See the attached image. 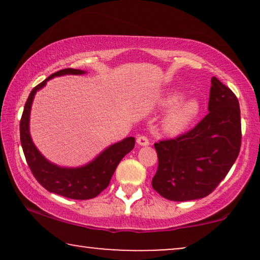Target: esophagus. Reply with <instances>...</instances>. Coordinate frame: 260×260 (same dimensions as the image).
Masks as SVG:
<instances>
[{"label": "esophagus", "mask_w": 260, "mask_h": 260, "mask_svg": "<svg viewBox=\"0 0 260 260\" xmlns=\"http://www.w3.org/2000/svg\"><path fill=\"white\" fill-rule=\"evenodd\" d=\"M137 144L141 145V147H147V145H149V140L145 136H140L137 138Z\"/></svg>", "instance_id": "esophagus-1"}]
</instances>
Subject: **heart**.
Masks as SVG:
<instances>
[{"label": "heart", "mask_w": 260, "mask_h": 260, "mask_svg": "<svg viewBox=\"0 0 260 260\" xmlns=\"http://www.w3.org/2000/svg\"><path fill=\"white\" fill-rule=\"evenodd\" d=\"M184 93L180 90L167 92L159 99L162 108L169 109L162 120V129L168 135L183 133L197 119L201 110L197 98L183 99Z\"/></svg>", "instance_id": "obj_1"}]
</instances>
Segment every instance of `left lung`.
Masks as SVG:
<instances>
[{
	"label": "left lung",
	"instance_id": "8db88e82",
	"mask_svg": "<svg viewBox=\"0 0 260 260\" xmlns=\"http://www.w3.org/2000/svg\"><path fill=\"white\" fill-rule=\"evenodd\" d=\"M211 83L208 115L189 133L155 143L158 168L151 184L168 200L207 197L225 179L239 155V102L215 77Z\"/></svg>",
	"mask_w": 260,
	"mask_h": 260
}]
</instances>
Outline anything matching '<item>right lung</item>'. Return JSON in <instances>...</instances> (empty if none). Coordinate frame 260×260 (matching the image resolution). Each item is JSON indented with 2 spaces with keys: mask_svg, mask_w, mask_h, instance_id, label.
<instances>
[{
  "mask_svg": "<svg viewBox=\"0 0 260 260\" xmlns=\"http://www.w3.org/2000/svg\"><path fill=\"white\" fill-rule=\"evenodd\" d=\"M86 71L65 69L53 73L41 84L31 90L20 122V140L24 157L29 168L42 187L51 193L74 200H87L101 194L109 186L110 180L115 173L117 166L126 154L135 147V137H126L123 141L111 144L91 162L80 167H60L48 161L35 147L29 133L30 110L34 97L39 90L46 86L48 80L54 77L81 76Z\"/></svg>",
  "mask_w": 260,
  "mask_h": 260,
  "instance_id": "right-lung-1",
  "label": "right lung"
}]
</instances>
